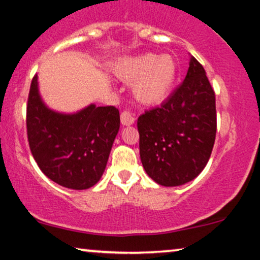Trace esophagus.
I'll return each mask as SVG.
<instances>
[{"mask_svg": "<svg viewBox=\"0 0 260 260\" xmlns=\"http://www.w3.org/2000/svg\"><path fill=\"white\" fill-rule=\"evenodd\" d=\"M120 120H121V123L125 126H129L132 123H134L135 118L134 115L131 113L129 111H122L121 114H120Z\"/></svg>", "mask_w": 260, "mask_h": 260, "instance_id": "34e87169", "label": "esophagus"}]
</instances>
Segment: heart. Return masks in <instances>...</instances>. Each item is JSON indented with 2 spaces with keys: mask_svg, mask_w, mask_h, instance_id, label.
Returning <instances> with one entry per match:
<instances>
[{
  "mask_svg": "<svg viewBox=\"0 0 260 260\" xmlns=\"http://www.w3.org/2000/svg\"><path fill=\"white\" fill-rule=\"evenodd\" d=\"M114 73L125 80L138 78L134 85L135 96L143 104L157 105L172 93L179 67L170 55L145 53L120 60L114 67Z\"/></svg>",
  "mask_w": 260,
  "mask_h": 260,
  "instance_id": "1",
  "label": "heart"
}]
</instances>
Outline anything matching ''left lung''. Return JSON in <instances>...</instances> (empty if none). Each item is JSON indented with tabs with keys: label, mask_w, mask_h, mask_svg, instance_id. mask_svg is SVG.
I'll use <instances>...</instances> for the list:
<instances>
[{
	"label": "left lung",
	"mask_w": 260,
	"mask_h": 260,
	"mask_svg": "<svg viewBox=\"0 0 260 260\" xmlns=\"http://www.w3.org/2000/svg\"><path fill=\"white\" fill-rule=\"evenodd\" d=\"M138 129L142 166L156 183L175 187L202 172L214 148L217 114L214 88L196 58L168 98L139 117Z\"/></svg>",
	"instance_id": "8db88e82"
}]
</instances>
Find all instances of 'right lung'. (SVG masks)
Returning <instances> with one entry per match:
<instances>
[{
    "label": "right lung",
    "mask_w": 260,
    "mask_h": 260,
    "mask_svg": "<svg viewBox=\"0 0 260 260\" xmlns=\"http://www.w3.org/2000/svg\"><path fill=\"white\" fill-rule=\"evenodd\" d=\"M120 127L114 106L90 105L76 114L46 107L31 80L26 104V133L31 154L50 180L65 188H91L100 180Z\"/></svg>",
    "instance_id": "right-lung-1"
}]
</instances>
